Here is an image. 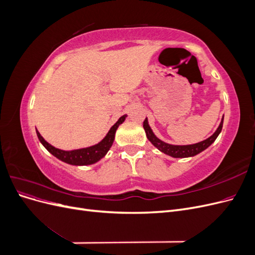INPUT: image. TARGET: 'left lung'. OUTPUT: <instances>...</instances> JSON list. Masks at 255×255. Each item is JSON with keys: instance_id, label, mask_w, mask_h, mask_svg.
Wrapping results in <instances>:
<instances>
[{"instance_id": "obj_1", "label": "left lung", "mask_w": 255, "mask_h": 255, "mask_svg": "<svg viewBox=\"0 0 255 255\" xmlns=\"http://www.w3.org/2000/svg\"><path fill=\"white\" fill-rule=\"evenodd\" d=\"M222 125H223V118L220 122L218 128L216 129V132L211 137H208L207 139H205L201 142H198L195 144H187V145H173V144H169V143H166L164 141H161L160 139H158V138L153 134L151 128L148 125V120H146V118L143 121V128L145 130V134H146V137H148V139L153 143V145H155L159 151L167 154V155L179 158V157L195 156L198 153L202 152L203 150L208 148V146H210L216 140V138H217L218 135L220 134L221 129H222Z\"/></svg>"}]
</instances>
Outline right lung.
Returning <instances> with one entry per match:
<instances>
[{
  "mask_svg": "<svg viewBox=\"0 0 255 255\" xmlns=\"http://www.w3.org/2000/svg\"><path fill=\"white\" fill-rule=\"evenodd\" d=\"M126 117H127V115L122 116V117L115 123V125L111 128L110 132L107 133V135L105 136V138L101 142H99L96 145L89 146V148H85V149H79V150H73V151L59 150V149L54 148L53 145H51L50 143L45 141L37 129H36V133H37L38 138H39L40 142L44 145V148L47 149L51 154H53L54 156L57 157L58 159L63 160V161H65V163L70 164V165H76V166L91 165V164L96 163V161L101 159L107 153V151L111 149V146L115 139L116 129H117L121 123L126 120Z\"/></svg>",
  "mask_w": 255,
  "mask_h": 255,
  "instance_id": "1",
  "label": "right lung"
}]
</instances>
